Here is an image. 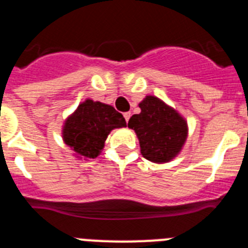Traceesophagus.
<instances>
[{
    "mask_svg": "<svg viewBox=\"0 0 248 248\" xmlns=\"http://www.w3.org/2000/svg\"><path fill=\"white\" fill-rule=\"evenodd\" d=\"M130 117H131V113H130V111H126V113H124V118H125L126 123L129 122V119H130Z\"/></svg>",
    "mask_w": 248,
    "mask_h": 248,
    "instance_id": "1",
    "label": "esophagus"
}]
</instances>
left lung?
Instances as JSON below:
<instances>
[{
    "label": "left lung",
    "instance_id": "left-lung-1",
    "mask_svg": "<svg viewBox=\"0 0 248 248\" xmlns=\"http://www.w3.org/2000/svg\"><path fill=\"white\" fill-rule=\"evenodd\" d=\"M139 108L141 111L129 119L128 126L139 139L141 155L155 164L171 161L180 154L187 139L186 119L155 95H146Z\"/></svg>",
    "mask_w": 248,
    "mask_h": 248
}]
</instances>
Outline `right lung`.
<instances>
[{
	"label": "right lung",
	"instance_id": "right-lung-1",
	"mask_svg": "<svg viewBox=\"0 0 248 248\" xmlns=\"http://www.w3.org/2000/svg\"><path fill=\"white\" fill-rule=\"evenodd\" d=\"M124 126L125 119L111 105L88 98L65 118L62 139L78 159H95L102 153L110 131Z\"/></svg>",
	"mask_w": 248,
	"mask_h": 248
}]
</instances>
